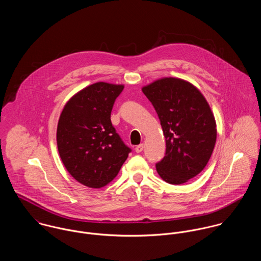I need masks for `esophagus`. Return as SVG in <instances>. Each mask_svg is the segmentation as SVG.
<instances>
[{"instance_id":"1","label":"esophagus","mask_w":261,"mask_h":261,"mask_svg":"<svg viewBox=\"0 0 261 261\" xmlns=\"http://www.w3.org/2000/svg\"><path fill=\"white\" fill-rule=\"evenodd\" d=\"M143 149H144V145L140 144L138 145V146H136L135 151H136L137 153H140V152H142V151H143Z\"/></svg>"}]
</instances>
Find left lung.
I'll list each match as a JSON object with an SVG mask.
<instances>
[{
  "label": "left lung",
  "instance_id": "left-lung-1",
  "mask_svg": "<svg viewBox=\"0 0 261 261\" xmlns=\"http://www.w3.org/2000/svg\"><path fill=\"white\" fill-rule=\"evenodd\" d=\"M142 92L158 114L166 141L157 172L167 183H186L202 171L213 152L217 137L213 112L199 89L184 79L163 77Z\"/></svg>",
  "mask_w": 261,
  "mask_h": 261
}]
</instances>
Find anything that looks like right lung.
I'll return each mask as SVG.
<instances>
[{
    "label": "right lung",
    "instance_id": "obj_1",
    "mask_svg": "<svg viewBox=\"0 0 261 261\" xmlns=\"http://www.w3.org/2000/svg\"><path fill=\"white\" fill-rule=\"evenodd\" d=\"M122 84L97 82L80 90L59 117L57 146L70 175L90 188H101L116 177L131 151L111 123Z\"/></svg>",
    "mask_w": 261,
    "mask_h": 261
}]
</instances>
